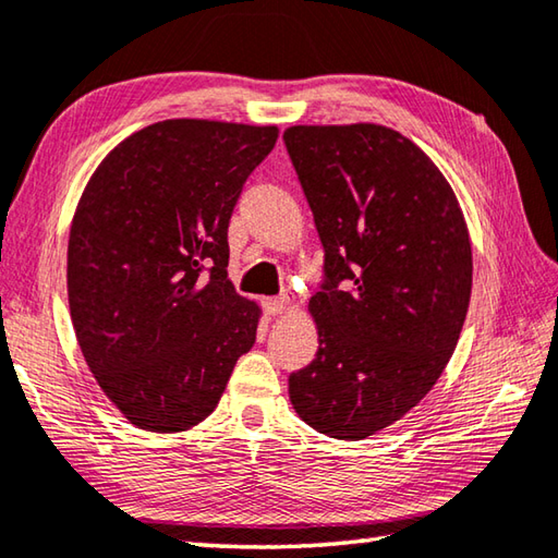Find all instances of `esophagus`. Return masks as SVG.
<instances>
[{"label":"esophagus","instance_id":"obj_1","mask_svg":"<svg viewBox=\"0 0 558 558\" xmlns=\"http://www.w3.org/2000/svg\"><path fill=\"white\" fill-rule=\"evenodd\" d=\"M264 310L270 316H278L282 312H288L290 310V298H266L264 300Z\"/></svg>","mask_w":558,"mask_h":558}]
</instances>
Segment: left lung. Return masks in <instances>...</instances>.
<instances>
[{
	"label": "left lung",
	"instance_id": "1",
	"mask_svg": "<svg viewBox=\"0 0 558 558\" xmlns=\"http://www.w3.org/2000/svg\"><path fill=\"white\" fill-rule=\"evenodd\" d=\"M326 251L310 300L319 351L290 375L298 416L336 440L379 433L450 363L472 298V242L452 185L385 125L282 133Z\"/></svg>",
	"mask_w": 558,
	"mask_h": 558
}]
</instances>
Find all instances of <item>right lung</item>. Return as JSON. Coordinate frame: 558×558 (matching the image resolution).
Wrapping results in <instances>:
<instances>
[{"label": "right lung", "instance_id": "add662e5", "mask_svg": "<svg viewBox=\"0 0 558 558\" xmlns=\"http://www.w3.org/2000/svg\"><path fill=\"white\" fill-rule=\"evenodd\" d=\"M276 140V125L161 120L86 183L68 244L72 326L98 387L142 430L205 421L256 341L260 307L227 278V227Z\"/></svg>", "mask_w": 558, "mask_h": 558}]
</instances>
